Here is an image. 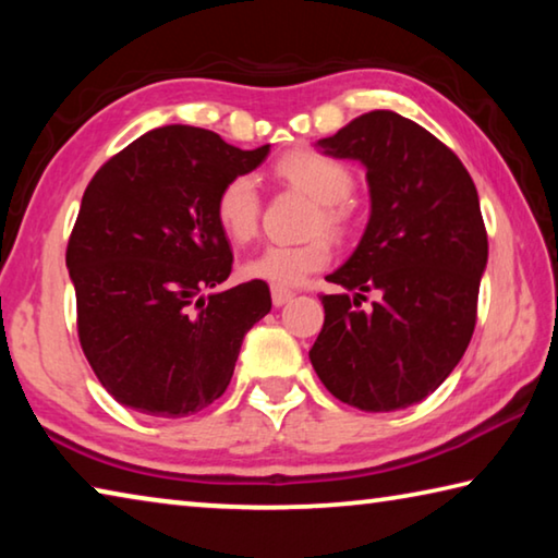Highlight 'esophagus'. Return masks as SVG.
Returning a JSON list of instances; mask_svg holds the SVG:
<instances>
[{"instance_id":"esophagus-1","label":"esophagus","mask_w":558,"mask_h":558,"mask_svg":"<svg viewBox=\"0 0 558 558\" xmlns=\"http://www.w3.org/2000/svg\"><path fill=\"white\" fill-rule=\"evenodd\" d=\"M270 295H272V305L282 307V305H288V302L292 300V295H295V292L288 290V288H272Z\"/></svg>"}]
</instances>
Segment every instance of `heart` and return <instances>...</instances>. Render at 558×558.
Returning <instances> with one entry per match:
<instances>
[{
	"label": "heart",
	"instance_id": "b5f03b06",
	"mask_svg": "<svg viewBox=\"0 0 558 558\" xmlns=\"http://www.w3.org/2000/svg\"><path fill=\"white\" fill-rule=\"evenodd\" d=\"M276 174L290 186L305 192L317 202L310 231L315 239L298 245H266L256 256L243 263V276L251 280H266L276 288L300 286L313 272L325 270L332 260V243L327 233L344 235L349 229L347 196L354 189V177L349 169L317 149H295L278 159ZM216 223L231 241H248L258 229L260 216V192L256 179L251 174H235L226 182L214 204Z\"/></svg>",
	"mask_w": 558,
	"mask_h": 558
}]
</instances>
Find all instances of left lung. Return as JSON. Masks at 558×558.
Listing matches in <instances>:
<instances>
[{"instance_id":"obj_1","label":"left lung","mask_w":558,"mask_h":558,"mask_svg":"<svg viewBox=\"0 0 558 558\" xmlns=\"http://www.w3.org/2000/svg\"><path fill=\"white\" fill-rule=\"evenodd\" d=\"M317 147L366 167L372 214L323 295L310 349L327 391L359 411L409 409L448 379L475 332L487 231L477 189L450 147L391 110L354 118ZM366 291L380 295L359 311Z\"/></svg>"}]
</instances>
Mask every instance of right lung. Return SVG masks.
<instances>
[{"label": "right lung", "instance_id": "obj_1", "mask_svg": "<svg viewBox=\"0 0 558 558\" xmlns=\"http://www.w3.org/2000/svg\"><path fill=\"white\" fill-rule=\"evenodd\" d=\"M270 145L239 149L211 130L165 125L110 157L83 194L65 248L78 339L118 403L182 418L226 391L243 337L270 313L263 280L219 290L233 253L219 189Z\"/></svg>", "mask_w": 558, "mask_h": 558}]
</instances>
